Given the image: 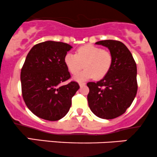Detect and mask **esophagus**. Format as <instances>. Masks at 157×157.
<instances>
[{"mask_svg": "<svg viewBox=\"0 0 157 157\" xmlns=\"http://www.w3.org/2000/svg\"><path fill=\"white\" fill-rule=\"evenodd\" d=\"M86 85V83H85V82H80V83H79V86H80V87H83V86H85Z\"/></svg>", "mask_w": 157, "mask_h": 157, "instance_id": "obj_1", "label": "esophagus"}]
</instances>
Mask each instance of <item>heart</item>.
<instances>
[{
	"instance_id": "b5f03b06",
	"label": "heart",
	"mask_w": 157,
	"mask_h": 157,
	"mask_svg": "<svg viewBox=\"0 0 157 157\" xmlns=\"http://www.w3.org/2000/svg\"><path fill=\"white\" fill-rule=\"evenodd\" d=\"M67 70L72 75H76L83 68L86 69L75 77L78 82L88 80L94 77L101 79L105 76L112 64V55L109 52L92 44L79 47L75 54L67 53L63 58Z\"/></svg>"
}]
</instances>
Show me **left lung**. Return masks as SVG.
Returning a JSON list of instances; mask_svg holds the SVG:
<instances>
[{
    "label": "left lung",
    "mask_w": 157,
    "mask_h": 157,
    "mask_svg": "<svg viewBox=\"0 0 157 157\" xmlns=\"http://www.w3.org/2000/svg\"><path fill=\"white\" fill-rule=\"evenodd\" d=\"M107 47L112 55L110 70L97 82H88L87 101L91 112L102 119L122 115L137 94V67L132 54L123 43L107 40L96 43Z\"/></svg>",
    "instance_id": "left-lung-1"
}]
</instances>
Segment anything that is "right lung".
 <instances>
[{"label":"right lung","instance_id":"add662e5","mask_svg":"<svg viewBox=\"0 0 157 157\" xmlns=\"http://www.w3.org/2000/svg\"><path fill=\"white\" fill-rule=\"evenodd\" d=\"M72 48L62 42L45 41L30 50L21 71V93L27 107L46 121L61 119L70 110L72 97L79 89L70 78L63 58Z\"/></svg>","mask_w":157,"mask_h":157}]
</instances>
